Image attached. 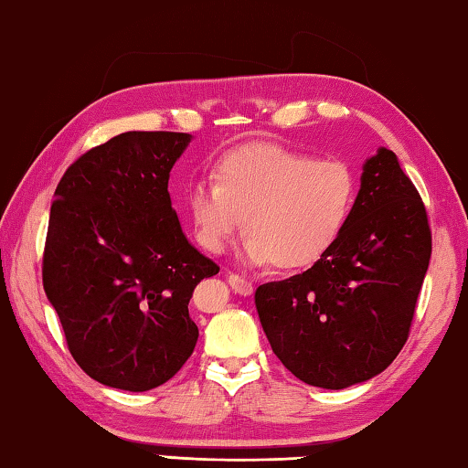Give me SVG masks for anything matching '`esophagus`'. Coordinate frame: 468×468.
Masks as SVG:
<instances>
[{
  "label": "esophagus",
  "mask_w": 468,
  "mask_h": 468,
  "mask_svg": "<svg viewBox=\"0 0 468 468\" xmlns=\"http://www.w3.org/2000/svg\"><path fill=\"white\" fill-rule=\"evenodd\" d=\"M228 283H229V288L234 290V293H240V296H250V293L255 292V283H252L250 280H244V277L236 275V273L228 275Z\"/></svg>",
  "instance_id": "1"
}]
</instances>
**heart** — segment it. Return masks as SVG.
<instances>
[{"mask_svg":"<svg viewBox=\"0 0 468 468\" xmlns=\"http://www.w3.org/2000/svg\"><path fill=\"white\" fill-rule=\"evenodd\" d=\"M359 195L346 160H316L277 144H249L226 152L213 183L188 188L186 207L197 242L218 255L242 228L250 263L282 271L316 265L341 240Z\"/></svg>","mask_w":468,"mask_h":468,"instance_id":"b5f03b06","label":"heart"}]
</instances>
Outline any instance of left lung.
<instances>
[{"label": "left lung", "mask_w": 468, "mask_h": 468, "mask_svg": "<svg viewBox=\"0 0 468 468\" xmlns=\"http://www.w3.org/2000/svg\"><path fill=\"white\" fill-rule=\"evenodd\" d=\"M430 257L421 197L395 152L380 147L364 164L354 216L329 255L257 288L273 354L310 387L339 390L374 378L409 339Z\"/></svg>", "instance_id": "1"}]
</instances>
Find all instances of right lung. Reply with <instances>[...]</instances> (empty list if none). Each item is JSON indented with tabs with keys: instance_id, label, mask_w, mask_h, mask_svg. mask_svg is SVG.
Listing matches in <instances>:
<instances>
[{
	"instance_id": "obj_1",
	"label": "right lung",
	"mask_w": 468,
	"mask_h": 468,
	"mask_svg": "<svg viewBox=\"0 0 468 468\" xmlns=\"http://www.w3.org/2000/svg\"><path fill=\"white\" fill-rule=\"evenodd\" d=\"M188 142L127 131L81 154L55 188L43 288L69 354L106 387H160L199 337L188 302L219 267L188 244L170 203V170Z\"/></svg>"
}]
</instances>
